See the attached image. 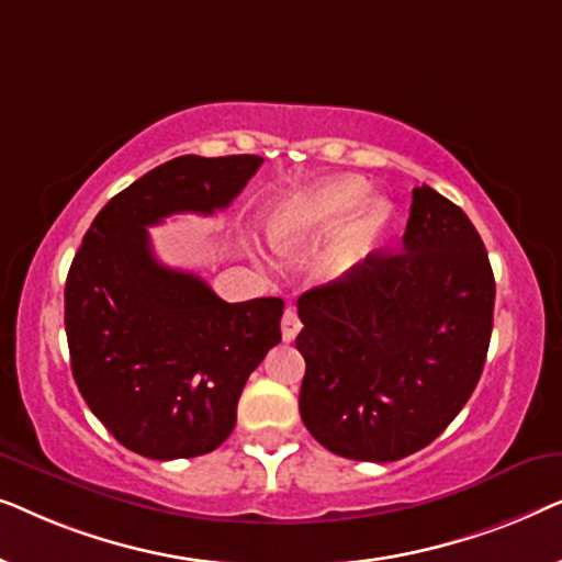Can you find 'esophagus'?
Segmentation results:
<instances>
[{"label":"esophagus","mask_w":562,"mask_h":562,"mask_svg":"<svg viewBox=\"0 0 562 562\" xmlns=\"http://www.w3.org/2000/svg\"><path fill=\"white\" fill-rule=\"evenodd\" d=\"M299 329H302V322H299V314L294 306H286V312H283V319H281V335L283 340H294L299 335Z\"/></svg>","instance_id":"obj_1"}]
</instances>
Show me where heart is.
Returning a JSON list of instances; mask_svg holds the SVG:
<instances>
[{
  "label": "heart",
  "mask_w": 562,
  "mask_h": 562,
  "mask_svg": "<svg viewBox=\"0 0 562 562\" xmlns=\"http://www.w3.org/2000/svg\"><path fill=\"white\" fill-rule=\"evenodd\" d=\"M371 196L373 189L360 179H333L289 191L276 202L268 229L279 248H294L299 243L337 233L352 214L371 202ZM389 220L391 206L386 202H373L368 206L352 225L342 229V235L329 248L322 273L327 279H345L356 271L371 252L375 237L386 229Z\"/></svg>",
  "instance_id": "1"
}]
</instances>
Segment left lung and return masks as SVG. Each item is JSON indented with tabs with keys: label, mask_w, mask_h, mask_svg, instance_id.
<instances>
[{
	"label": "left lung",
	"mask_w": 562,
	"mask_h": 562,
	"mask_svg": "<svg viewBox=\"0 0 562 562\" xmlns=\"http://www.w3.org/2000/svg\"><path fill=\"white\" fill-rule=\"evenodd\" d=\"M494 299L473 222L427 183L414 189L402 248L299 296V412L314 440L371 463L432 442L481 379Z\"/></svg>",
	"instance_id": "8db88e82"
}]
</instances>
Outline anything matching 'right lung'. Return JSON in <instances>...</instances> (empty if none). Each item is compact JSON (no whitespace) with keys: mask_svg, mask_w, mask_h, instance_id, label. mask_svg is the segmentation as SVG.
I'll return each instance as SVG.
<instances>
[{"mask_svg":"<svg viewBox=\"0 0 562 562\" xmlns=\"http://www.w3.org/2000/svg\"><path fill=\"white\" fill-rule=\"evenodd\" d=\"M260 156H181L112 196L66 279V337L83 402L127 450L196 458L227 440L237 398L281 342L276 296L227 304L194 273L158 263L148 227L225 210Z\"/></svg>","mask_w":562,"mask_h":562,"instance_id":"add662e5","label":"right lung"}]
</instances>
